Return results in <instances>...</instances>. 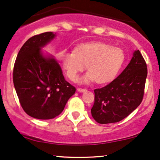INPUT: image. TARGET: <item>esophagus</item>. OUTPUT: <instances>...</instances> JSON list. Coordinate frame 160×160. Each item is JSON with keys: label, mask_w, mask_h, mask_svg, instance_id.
I'll return each instance as SVG.
<instances>
[{"label": "esophagus", "mask_w": 160, "mask_h": 160, "mask_svg": "<svg viewBox=\"0 0 160 160\" xmlns=\"http://www.w3.org/2000/svg\"><path fill=\"white\" fill-rule=\"evenodd\" d=\"M78 91L79 92H86V88H78Z\"/></svg>", "instance_id": "1"}]
</instances>
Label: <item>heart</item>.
<instances>
[{"label":"heart","mask_w":160,"mask_h":160,"mask_svg":"<svg viewBox=\"0 0 160 160\" xmlns=\"http://www.w3.org/2000/svg\"><path fill=\"white\" fill-rule=\"evenodd\" d=\"M125 60L122 50L101 42H92L79 45L74 52H66L62 58L66 74L72 81H76L78 74L88 72L85 81L94 80L99 84L112 80L120 69Z\"/></svg>","instance_id":"heart-1"}]
</instances>
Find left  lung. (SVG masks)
<instances>
[{"instance_id":"1","label":"left lung","mask_w":160,"mask_h":160,"mask_svg":"<svg viewBox=\"0 0 160 160\" xmlns=\"http://www.w3.org/2000/svg\"><path fill=\"white\" fill-rule=\"evenodd\" d=\"M148 74L145 60L139 50L126 68L112 82L94 89V102L91 109L97 122H120L142 102Z\"/></svg>"}]
</instances>
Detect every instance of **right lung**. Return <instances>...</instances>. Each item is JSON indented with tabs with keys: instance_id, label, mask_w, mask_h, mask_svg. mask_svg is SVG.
<instances>
[{
	"instance_id": "right-lung-1",
	"label": "right lung",
	"mask_w": 160,
	"mask_h": 160,
	"mask_svg": "<svg viewBox=\"0 0 160 160\" xmlns=\"http://www.w3.org/2000/svg\"><path fill=\"white\" fill-rule=\"evenodd\" d=\"M55 34L47 32L26 40L15 60L13 82L20 104L30 117L50 120L63 111L75 87L66 81L61 68L52 57H44L41 48Z\"/></svg>"
}]
</instances>
